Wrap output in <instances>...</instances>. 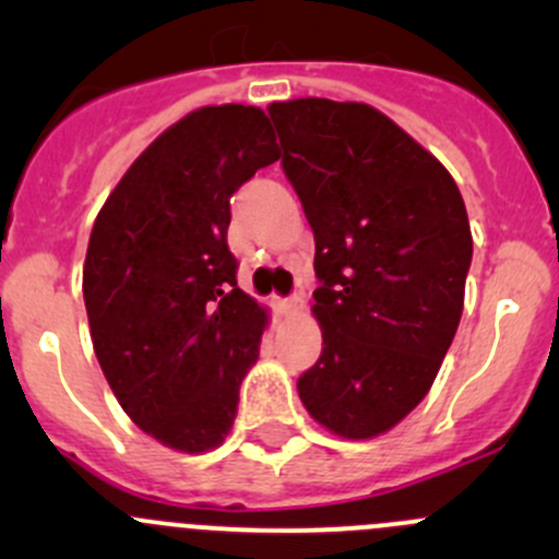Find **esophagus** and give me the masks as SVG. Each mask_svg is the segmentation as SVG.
I'll list each match as a JSON object with an SVG mask.
<instances>
[{
	"label": "esophagus",
	"mask_w": 559,
	"mask_h": 559,
	"mask_svg": "<svg viewBox=\"0 0 559 559\" xmlns=\"http://www.w3.org/2000/svg\"><path fill=\"white\" fill-rule=\"evenodd\" d=\"M300 308H302V300L297 295L295 297H286V300H278V311L286 313V316L297 313V311H300Z\"/></svg>",
	"instance_id": "34e87169"
}]
</instances>
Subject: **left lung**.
<instances>
[{
  "mask_svg": "<svg viewBox=\"0 0 559 559\" xmlns=\"http://www.w3.org/2000/svg\"><path fill=\"white\" fill-rule=\"evenodd\" d=\"M313 229L319 362L297 392L341 438H376L425 400L454 341L473 238L447 167L365 103L267 107Z\"/></svg>",
  "mask_w": 559,
  "mask_h": 559,
  "instance_id": "1",
  "label": "left lung"
}]
</instances>
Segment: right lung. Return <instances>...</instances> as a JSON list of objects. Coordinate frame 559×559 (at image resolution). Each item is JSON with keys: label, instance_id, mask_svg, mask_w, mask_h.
Listing matches in <instances>:
<instances>
[{"label": "right lung", "instance_id": "1", "mask_svg": "<svg viewBox=\"0 0 559 559\" xmlns=\"http://www.w3.org/2000/svg\"><path fill=\"white\" fill-rule=\"evenodd\" d=\"M278 156L264 110L200 107L132 162L94 222V354L129 419L175 452L227 438L259 357L267 311L238 286L229 197Z\"/></svg>", "mask_w": 559, "mask_h": 559}]
</instances>
